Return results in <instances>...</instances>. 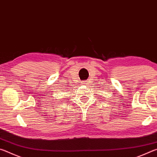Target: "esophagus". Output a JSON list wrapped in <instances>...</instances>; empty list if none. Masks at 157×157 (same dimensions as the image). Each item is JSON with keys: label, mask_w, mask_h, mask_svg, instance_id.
I'll return each instance as SVG.
<instances>
[{"label": "esophagus", "mask_w": 157, "mask_h": 157, "mask_svg": "<svg viewBox=\"0 0 157 157\" xmlns=\"http://www.w3.org/2000/svg\"><path fill=\"white\" fill-rule=\"evenodd\" d=\"M82 85H84V86H89L90 84H91V81L89 80V79H87V80H85V81H83L82 82Z\"/></svg>", "instance_id": "1"}]
</instances>
